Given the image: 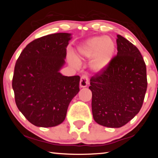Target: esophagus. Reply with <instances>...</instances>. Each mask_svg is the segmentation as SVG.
<instances>
[{
	"label": "esophagus",
	"mask_w": 158,
	"mask_h": 158,
	"mask_svg": "<svg viewBox=\"0 0 158 158\" xmlns=\"http://www.w3.org/2000/svg\"><path fill=\"white\" fill-rule=\"evenodd\" d=\"M89 84V78L86 75H83L81 77L79 82V85L81 88H85L87 86V85Z\"/></svg>",
	"instance_id": "34e87169"
}]
</instances>
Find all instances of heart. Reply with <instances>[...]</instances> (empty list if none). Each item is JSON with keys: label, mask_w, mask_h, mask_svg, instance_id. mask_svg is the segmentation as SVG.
I'll return each instance as SVG.
<instances>
[{"label": "heart", "mask_w": 158, "mask_h": 158, "mask_svg": "<svg viewBox=\"0 0 158 158\" xmlns=\"http://www.w3.org/2000/svg\"><path fill=\"white\" fill-rule=\"evenodd\" d=\"M116 49V43L111 37H94L80 44L73 53V58L78 61L91 58L89 62L90 69L95 74H101L110 65ZM69 62L73 63L72 60Z\"/></svg>", "instance_id": "heart-1"}]
</instances>
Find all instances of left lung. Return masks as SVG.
<instances>
[{"label":"left lung","mask_w":158,"mask_h":158,"mask_svg":"<svg viewBox=\"0 0 158 158\" xmlns=\"http://www.w3.org/2000/svg\"><path fill=\"white\" fill-rule=\"evenodd\" d=\"M117 37V56L104 73L91 77L89 86L93 118L112 128L123 126L139 112L147 89L140 52L125 37Z\"/></svg>","instance_id":"obj_1"}]
</instances>
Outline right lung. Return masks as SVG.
I'll use <instances>...</instances> for the list:
<instances>
[{"label":"right lung","instance_id":"add662e5","mask_svg":"<svg viewBox=\"0 0 158 158\" xmlns=\"http://www.w3.org/2000/svg\"><path fill=\"white\" fill-rule=\"evenodd\" d=\"M72 34L47 35L29 43L17 60L12 79L15 102L23 116L37 127L60 125L79 91V76H63L66 48Z\"/></svg>","mask_w":158,"mask_h":158}]
</instances>
